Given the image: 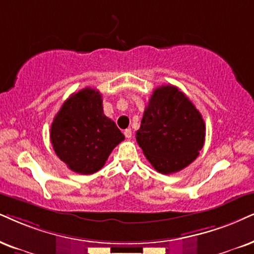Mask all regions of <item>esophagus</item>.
Segmentation results:
<instances>
[{"label": "esophagus", "mask_w": 254, "mask_h": 254, "mask_svg": "<svg viewBox=\"0 0 254 254\" xmlns=\"http://www.w3.org/2000/svg\"><path fill=\"white\" fill-rule=\"evenodd\" d=\"M124 136L127 138H131V136H132V131H131L130 127H129V129L124 130Z\"/></svg>", "instance_id": "34e87169"}]
</instances>
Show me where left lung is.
<instances>
[{"label":"left lung","instance_id":"8db88e82","mask_svg":"<svg viewBox=\"0 0 254 254\" xmlns=\"http://www.w3.org/2000/svg\"><path fill=\"white\" fill-rule=\"evenodd\" d=\"M203 116L175 85L155 89L145 107L138 145L159 173L170 175L190 165L205 142Z\"/></svg>","mask_w":254,"mask_h":254}]
</instances>
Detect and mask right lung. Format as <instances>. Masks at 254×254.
Segmentation results:
<instances>
[{
    "mask_svg": "<svg viewBox=\"0 0 254 254\" xmlns=\"http://www.w3.org/2000/svg\"><path fill=\"white\" fill-rule=\"evenodd\" d=\"M102 103L98 90H79L64 102L51 124L54 150L73 172H97L111 151L124 140L116 124L103 114Z\"/></svg>",
    "mask_w": 254,
    "mask_h": 254,
    "instance_id": "1",
    "label": "right lung"
}]
</instances>
